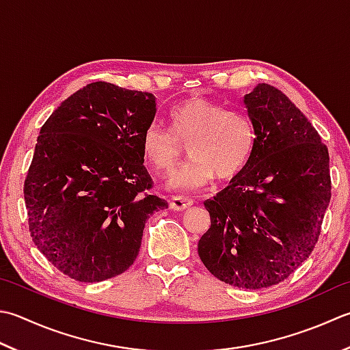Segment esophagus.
Here are the masks:
<instances>
[{"mask_svg":"<svg viewBox=\"0 0 350 350\" xmlns=\"http://www.w3.org/2000/svg\"><path fill=\"white\" fill-rule=\"evenodd\" d=\"M194 202L191 200V198H187V197H180V196H176L171 198L170 202V206L171 209L174 211H185V209H189L191 206H193Z\"/></svg>","mask_w":350,"mask_h":350,"instance_id":"1","label":"esophagus"}]
</instances>
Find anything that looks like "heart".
Segmentation results:
<instances>
[{
	"label": "heart",
	"instance_id": "b5f03b06",
	"mask_svg": "<svg viewBox=\"0 0 350 350\" xmlns=\"http://www.w3.org/2000/svg\"><path fill=\"white\" fill-rule=\"evenodd\" d=\"M168 121L171 132L157 122L144 130L141 152L153 168L167 171L180 159L182 146L189 144L191 161L171 176L173 188L200 189L214 177L234 180L252 159L255 129L243 112L193 97L171 109Z\"/></svg>",
	"mask_w": 350,
	"mask_h": 350
}]
</instances>
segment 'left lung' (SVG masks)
<instances>
[{"label":"left lung","mask_w":350,"mask_h":350,"mask_svg":"<svg viewBox=\"0 0 350 350\" xmlns=\"http://www.w3.org/2000/svg\"><path fill=\"white\" fill-rule=\"evenodd\" d=\"M243 101L255 150L243 173L204 202L211 228L198 256L223 282L259 290L288 278L319 241L331 200L329 153L275 86L259 83Z\"/></svg>","instance_id":"obj_1"}]
</instances>
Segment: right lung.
Listing matches in <instances>:
<instances>
[{
  "label": "right lung",
  "instance_id": "add662e5",
  "mask_svg": "<svg viewBox=\"0 0 350 350\" xmlns=\"http://www.w3.org/2000/svg\"><path fill=\"white\" fill-rule=\"evenodd\" d=\"M153 94L106 81L79 89L40 129L24 198L31 239L59 271L101 282L138 256L146 221L168 203L148 194L141 138Z\"/></svg>",
  "mask_w": 350,
  "mask_h": 350
}]
</instances>
